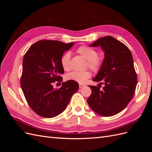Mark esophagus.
I'll return each mask as SVG.
<instances>
[{
  "mask_svg": "<svg viewBox=\"0 0 152 152\" xmlns=\"http://www.w3.org/2000/svg\"><path fill=\"white\" fill-rule=\"evenodd\" d=\"M84 86H85V85L83 84H79V88H80V89L82 88V87H84Z\"/></svg>",
  "mask_w": 152,
  "mask_h": 152,
  "instance_id": "1",
  "label": "esophagus"
}]
</instances>
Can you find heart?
Returning a JSON list of instances; mask_svg holds the SVG:
<instances>
[{
	"instance_id": "heart-1",
	"label": "heart",
	"mask_w": 152,
	"mask_h": 152,
	"mask_svg": "<svg viewBox=\"0 0 152 152\" xmlns=\"http://www.w3.org/2000/svg\"><path fill=\"white\" fill-rule=\"evenodd\" d=\"M77 52L87 61V66L94 72H98L103 65L104 59L102 56L98 55L96 50L87 45H82L77 49ZM70 54L69 53L64 54L61 58L60 63L62 68L65 70L70 69ZM91 76L89 71L84 72H72L65 76L66 80H72L79 83H84L87 79Z\"/></svg>"
}]
</instances>
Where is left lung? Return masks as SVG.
<instances>
[{"label":"left lung","instance_id":"left-lung-1","mask_svg":"<svg viewBox=\"0 0 152 152\" xmlns=\"http://www.w3.org/2000/svg\"><path fill=\"white\" fill-rule=\"evenodd\" d=\"M90 45H99L104 51L103 66L93 80L105 86L100 90V85L89 86L92 93L87 102L100 115L113 116L127 107L135 93L137 75L132 54L125 44L112 36L99 38Z\"/></svg>","mask_w":152,"mask_h":152}]
</instances>
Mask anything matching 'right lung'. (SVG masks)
Masks as SVG:
<instances>
[{
    "instance_id": "obj_1",
    "label": "right lung",
    "mask_w": 152,
    "mask_h": 152,
    "mask_svg": "<svg viewBox=\"0 0 152 152\" xmlns=\"http://www.w3.org/2000/svg\"><path fill=\"white\" fill-rule=\"evenodd\" d=\"M73 44L42 40L31 45L25 54L21 87L30 108L41 117L53 118L62 113L79 89V84L72 80L63 82L58 89L53 86L56 81L62 82L60 59Z\"/></svg>"
}]
</instances>
